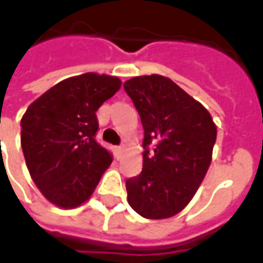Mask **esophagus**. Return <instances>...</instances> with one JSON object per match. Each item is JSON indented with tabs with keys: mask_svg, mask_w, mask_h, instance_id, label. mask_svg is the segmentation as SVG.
I'll list each match as a JSON object with an SVG mask.
<instances>
[{
	"mask_svg": "<svg viewBox=\"0 0 263 263\" xmlns=\"http://www.w3.org/2000/svg\"><path fill=\"white\" fill-rule=\"evenodd\" d=\"M124 145H121V146H117V148H115V152H117V155H118V156H121V154H122V152H124Z\"/></svg>",
	"mask_w": 263,
	"mask_h": 263,
	"instance_id": "obj_1",
	"label": "esophagus"
}]
</instances>
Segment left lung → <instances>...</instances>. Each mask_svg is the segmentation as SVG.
Returning a JSON list of instances; mask_svg holds the SVG:
<instances>
[{"mask_svg":"<svg viewBox=\"0 0 263 263\" xmlns=\"http://www.w3.org/2000/svg\"><path fill=\"white\" fill-rule=\"evenodd\" d=\"M124 88L145 131L142 172L125 183L128 203L143 218H169L192 201L203 182L217 126L203 104L165 76H137Z\"/></svg>","mask_w":263,"mask_h":263,"instance_id":"left-lung-1","label":"left lung"}]
</instances>
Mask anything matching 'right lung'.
<instances>
[{
    "mask_svg": "<svg viewBox=\"0 0 263 263\" xmlns=\"http://www.w3.org/2000/svg\"><path fill=\"white\" fill-rule=\"evenodd\" d=\"M121 88L115 76L84 73L65 79L28 107L21 120L26 166L43 197L60 209L86 203L111 165L96 142L97 111Z\"/></svg>",
    "mask_w": 263,
    "mask_h": 263,
    "instance_id": "obj_1",
    "label": "right lung"
}]
</instances>
